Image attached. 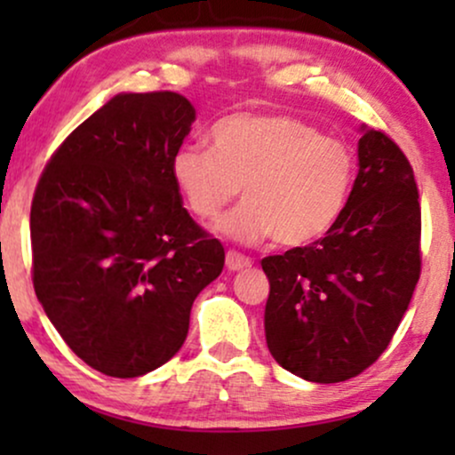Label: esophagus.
<instances>
[{
  "label": "esophagus",
  "mask_w": 455,
  "mask_h": 455,
  "mask_svg": "<svg viewBox=\"0 0 455 455\" xmlns=\"http://www.w3.org/2000/svg\"><path fill=\"white\" fill-rule=\"evenodd\" d=\"M248 267H252V260H250L248 257H243V254L235 252V250H228L227 252V269L228 271H242Z\"/></svg>",
  "instance_id": "34e87169"
}]
</instances>
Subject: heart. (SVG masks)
<instances>
[{
  "instance_id": "1",
  "label": "heart",
  "mask_w": 455,
  "mask_h": 455,
  "mask_svg": "<svg viewBox=\"0 0 455 455\" xmlns=\"http://www.w3.org/2000/svg\"><path fill=\"white\" fill-rule=\"evenodd\" d=\"M210 140L212 149L175 151L171 177L201 220L220 216L242 188V205L216 224L222 237L304 248L325 237L347 210L357 177L355 151L304 119L235 113L212 128Z\"/></svg>"
}]
</instances>
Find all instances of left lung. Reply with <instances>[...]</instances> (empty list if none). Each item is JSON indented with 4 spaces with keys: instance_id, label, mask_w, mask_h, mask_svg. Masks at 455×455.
<instances>
[{
    "instance_id": "obj_1",
    "label": "left lung",
    "mask_w": 455,
    "mask_h": 455,
    "mask_svg": "<svg viewBox=\"0 0 455 455\" xmlns=\"http://www.w3.org/2000/svg\"><path fill=\"white\" fill-rule=\"evenodd\" d=\"M357 158L336 227L260 260L269 278V353L312 383H340L377 362L419 280L421 210L409 160L387 134L365 126Z\"/></svg>"
}]
</instances>
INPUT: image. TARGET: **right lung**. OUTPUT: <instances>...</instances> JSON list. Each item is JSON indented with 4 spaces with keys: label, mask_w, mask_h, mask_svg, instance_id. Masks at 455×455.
<instances>
[{
    "label": "right lung",
    "mask_w": 455,
    "mask_h": 455,
    "mask_svg": "<svg viewBox=\"0 0 455 455\" xmlns=\"http://www.w3.org/2000/svg\"><path fill=\"white\" fill-rule=\"evenodd\" d=\"M195 119L175 92L117 93L61 143L36 188V297L107 377L169 362L196 295L222 274V243L192 220L171 177Z\"/></svg>",
    "instance_id": "add662e5"
}]
</instances>
